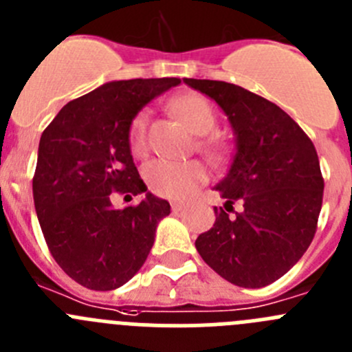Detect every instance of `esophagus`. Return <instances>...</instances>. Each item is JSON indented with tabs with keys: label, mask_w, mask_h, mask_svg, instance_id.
I'll use <instances>...</instances> for the list:
<instances>
[{
	"label": "esophagus",
	"mask_w": 352,
	"mask_h": 352,
	"mask_svg": "<svg viewBox=\"0 0 352 352\" xmlns=\"http://www.w3.org/2000/svg\"><path fill=\"white\" fill-rule=\"evenodd\" d=\"M170 209H173L174 212L183 211V209H185V202H173V204H170Z\"/></svg>",
	"instance_id": "obj_1"
}]
</instances>
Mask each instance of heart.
Listing matches in <instances>:
<instances>
[{
	"mask_svg": "<svg viewBox=\"0 0 352 352\" xmlns=\"http://www.w3.org/2000/svg\"><path fill=\"white\" fill-rule=\"evenodd\" d=\"M170 109L193 134L204 136L216 127V111L211 102L199 94H185L170 101ZM148 122L150 113L141 109L132 118L129 129V144L131 151L136 157L146 153L148 150ZM201 148L209 159L220 160L225 155V143L218 138H206L201 141ZM144 182L148 188L166 199H186L192 195L193 190L206 182L208 174L202 164L195 160L186 162H174V160H151L143 169Z\"/></svg>",
	"mask_w": 352,
	"mask_h": 352,
	"instance_id": "1",
	"label": "heart"
}]
</instances>
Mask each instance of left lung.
<instances>
[{
    "instance_id": "1",
    "label": "left lung",
    "mask_w": 352,
    "mask_h": 352,
    "mask_svg": "<svg viewBox=\"0 0 352 352\" xmlns=\"http://www.w3.org/2000/svg\"><path fill=\"white\" fill-rule=\"evenodd\" d=\"M183 82L214 99L235 134L230 169L214 186L225 208H214V225L195 248L232 285L262 288L285 276L314 239L324 188L316 148L288 113L262 96L218 80Z\"/></svg>"
}]
</instances>
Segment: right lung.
I'll return each mask as SVG.
<instances>
[{"label": "right lung", "mask_w": 352, "mask_h": 352, "mask_svg": "<svg viewBox=\"0 0 352 352\" xmlns=\"http://www.w3.org/2000/svg\"><path fill=\"white\" fill-rule=\"evenodd\" d=\"M179 78L108 82L69 101L41 134L33 197L52 256L78 285L108 292L146 262L169 202L146 192L129 144L138 111ZM144 191L136 206L115 210L113 192Z\"/></svg>", "instance_id": "add662e5"}]
</instances>
